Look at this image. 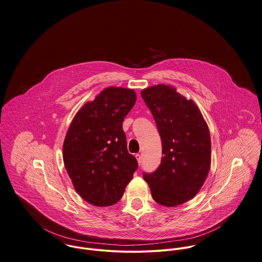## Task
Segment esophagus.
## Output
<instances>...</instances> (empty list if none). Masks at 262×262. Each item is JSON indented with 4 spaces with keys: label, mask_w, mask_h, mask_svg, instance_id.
<instances>
[{
    "label": "esophagus",
    "mask_w": 262,
    "mask_h": 262,
    "mask_svg": "<svg viewBox=\"0 0 262 262\" xmlns=\"http://www.w3.org/2000/svg\"><path fill=\"white\" fill-rule=\"evenodd\" d=\"M136 158H137L139 164H141V163H142V156H141L140 154H137V155H136Z\"/></svg>",
    "instance_id": "esophagus-1"
}]
</instances>
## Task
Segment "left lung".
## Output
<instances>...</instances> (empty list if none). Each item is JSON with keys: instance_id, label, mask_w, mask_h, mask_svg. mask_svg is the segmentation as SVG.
Here are the masks:
<instances>
[{"instance_id": "1", "label": "left lung", "mask_w": 262, "mask_h": 262, "mask_svg": "<svg viewBox=\"0 0 262 262\" xmlns=\"http://www.w3.org/2000/svg\"><path fill=\"white\" fill-rule=\"evenodd\" d=\"M141 95L156 121L164 155L158 169L144 173V179L157 203H185L199 192L210 170L208 125L195 102L173 86L155 85Z\"/></svg>"}]
</instances>
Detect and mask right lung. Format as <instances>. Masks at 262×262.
<instances>
[{
    "label": "right lung",
    "mask_w": 262,
    "mask_h": 262,
    "mask_svg": "<svg viewBox=\"0 0 262 262\" xmlns=\"http://www.w3.org/2000/svg\"><path fill=\"white\" fill-rule=\"evenodd\" d=\"M137 100L133 89H103L73 118L63 145V161L76 192L89 204L117 203L138 169L127 151L122 121Z\"/></svg>",
    "instance_id": "add662e5"
}]
</instances>
